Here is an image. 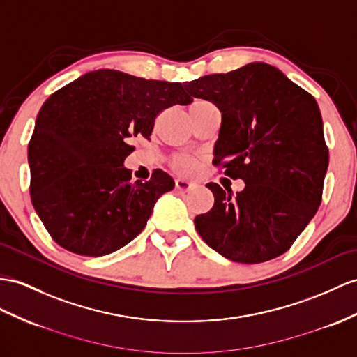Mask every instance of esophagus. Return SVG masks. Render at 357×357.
<instances>
[{
    "label": "esophagus",
    "instance_id": "esophagus-1",
    "mask_svg": "<svg viewBox=\"0 0 357 357\" xmlns=\"http://www.w3.org/2000/svg\"><path fill=\"white\" fill-rule=\"evenodd\" d=\"M194 188H195V185L192 183V181L181 180V178L176 180V189L180 190V192H189V190H192Z\"/></svg>",
    "mask_w": 357,
    "mask_h": 357
}]
</instances>
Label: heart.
<instances>
[{"label":"heart","mask_w":357,"mask_h":357,"mask_svg":"<svg viewBox=\"0 0 357 357\" xmlns=\"http://www.w3.org/2000/svg\"><path fill=\"white\" fill-rule=\"evenodd\" d=\"M171 167L176 172L183 174V176H189V174H192L197 169L198 162L194 158H190V155L181 154V155H176V158L172 159Z\"/></svg>","instance_id":"heart-1"}]
</instances>
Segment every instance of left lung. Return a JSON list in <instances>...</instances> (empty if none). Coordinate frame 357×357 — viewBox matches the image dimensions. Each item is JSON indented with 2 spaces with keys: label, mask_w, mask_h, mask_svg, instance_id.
<instances>
[{
  "label": "left lung",
  "mask_w": 357,
  "mask_h": 357,
  "mask_svg": "<svg viewBox=\"0 0 357 357\" xmlns=\"http://www.w3.org/2000/svg\"><path fill=\"white\" fill-rule=\"evenodd\" d=\"M185 89L220 109L213 165L245 181L236 195L206 185L215 203L195 216L198 234L233 262L260 264L283 255L323 198L328 149L315 98L262 62L204 75Z\"/></svg>",
  "instance_id": "1"
}]
</instances>
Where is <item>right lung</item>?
Listing matches in <instances>:
<instances>
[{
	"label": "right lung",
	"instance_id": "1",
	"mask_svg": "<svg viewBox=\"0 0 357 357\" xmlns=\"http://www.w3.org/2000/svg\"><path fill=\"white\" fill-rule=\"evenodd\" d=\"M192 102L181 83L98 69L43 102L29 144L30 197L50 236L80 256L98 257L144 230L174 180L154 169L132 180L124 167L130 139H150L154 121L174 104Z\"/></svg>",
	"mask_w": 357,
	"mask_h": 357
}]
</instances>
